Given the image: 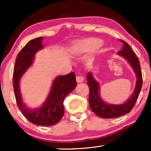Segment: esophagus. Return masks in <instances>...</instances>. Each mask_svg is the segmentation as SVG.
Masks as SVG:
<instances>
[{
  "mask_svg": "<svg viewBox=\"0 0 151 151\" xmlns=\"http://www.w3.org/2000/svg\"><path fill=\"white\" fill-rule=\"evenodd\" d=\"M76 82H77L78 83H83L84 81V77L82 76H76Z\"/></svg>",
  "mask_w": 151,
  "mask_h": 151,
  "instance_id": "1",
  "label": "esophagus"
}]
</instances>
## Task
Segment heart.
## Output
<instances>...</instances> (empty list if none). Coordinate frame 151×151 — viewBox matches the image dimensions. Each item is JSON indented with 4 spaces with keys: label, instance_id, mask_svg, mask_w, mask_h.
<instances>
[{
    "label": "heart",
    "instance_id": "1",
    "mask_svg": "<svg viewBox=\"0 0 151 151\" xmlns=\"http://www.w3.org/2000/svg\"><path fill=\"white\" fill-rule=\"evenodd\" d=\"M101 44V40L96 38H88L75 41L70 48V52L74 57L80 56L91 52Z\"/></svg>",
    "mask_w": 151,
    "mask_h": 151
}]
</instances>
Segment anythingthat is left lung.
Here are the masks:
<instances>
[{"instance_id": "obj_1", "label": "left lung", "mask_w": 151, "mask_h": 151, "mask_svg": "<svg viewBox=\"0 0 151 151\" xmlns=\"http://www.w3.org/2000/svg\"><path fill=\"white\" fill-rule=\"evenodd\" d=\"M122 42L121 50L117 52L119 56L123 57L133 69L137 76L136 85L134 90L131 96L123 104H112L104 102L100 94V85L99 82L94 78L93 73L89 72L87 74V85L89 87L88 102L91 109L97 116L104 119H112L121 116L129 113L134 106L137 99L139 97L142 85V73L140 70V63L135 53L131 47L124 40H120Z\"/></svg>"}]
</instances>
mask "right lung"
I'll list each match as a JSON object with an SVG mask.
<instances>
[{
    "instance_id": "obj_1",
    "label": "right lung",
    "mask_w": 151,
    "mask_h": 151,
    "mask_svg": "<svg viewBox=\"0 0 151 151\" xmlns=\"http://www.w3.org/2000/svg\"><path fill=\"white\" fill-rule=\"evenodd\" d=\"M42 37L32 39L18 54L14 68L13 87L18 107L29 121L36 125L49 127L60 121L64 115L63 102L65 96L77 85L74 73L58 76L52 82L47 99L39 108L30 109L24 103L20 89V81L32 65L35 54L42 49Z\"/></svg>"
}]
</instances>
